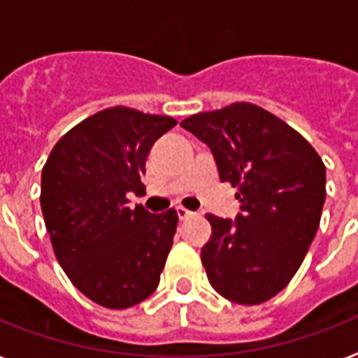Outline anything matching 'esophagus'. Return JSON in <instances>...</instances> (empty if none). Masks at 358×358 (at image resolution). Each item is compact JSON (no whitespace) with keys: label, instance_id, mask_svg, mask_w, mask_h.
<instances>
[{"label":"esophagus","instance_id":"obj_1","mask_svg":"<svg viewBox=\"0 0 358 358\" xmlns=\"http://www.w3.org/2000/svg\"><path fill=\"white\" fill-rule=\"evenodd\" d=\"M176 215H178L180 220H185V219H189V217H193L194 211H189V209H185V208H182V206H178V208H176Z\"/></svg>","mask_w":358,"mask_h":358}]
</instances>
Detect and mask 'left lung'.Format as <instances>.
I'll use <instances>...</instances> for the list:
<instances>
[{"label": "left lung", "mask_w": 358, "mask_h": 358, "mask_svg": "<svg viewBox=\"0 0 358 358\" xmlns=\"http://www.w3.org/2000/svg\"><path fill=\"white\" fill-rule=\"evenodd\" d=\"M182 129L206 143L220 182L237 187L234 220L208 213L202 264L217 292L257 305L287 287L315 239L325 202V165L303 136L250 103L191 115Z\"/></svg>", "instance_id": "obj_1"}]
</instances>
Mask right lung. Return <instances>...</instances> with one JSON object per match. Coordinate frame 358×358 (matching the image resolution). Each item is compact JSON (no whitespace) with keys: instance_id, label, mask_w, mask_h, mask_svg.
Wrapping results in <instances>:
<instances>
[{"instance_id":"obj_1","label":"right lung","mask_w":358,"mask_h":358,"mask_svg":"<svg viewBox=\"0 0 358 358\" xmlns=\"http://www.w3.org/2000/svg\"><path fill=\"white\" fill-rule=\"evenodd\" d=\"M173 117L115 106L58 139L42 169V204L55 255L84 296L108 309L147 300L173 246L178 215L129 208L145 159Z\"/></svg>"}]
</instances>
